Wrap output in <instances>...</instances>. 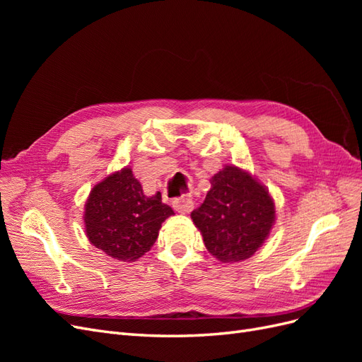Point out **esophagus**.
<instances>
[{
  "label": "esophagus",
  "instance_id": "esophagus-1",
  "mask_svg": "<svg viewBox=\"0 0 362 362\" xmlns=\"http://www.w3.org/2000/svg\"><path fill=\"white\" fill-rule=\"evenodd\" d=\"M193 205H194V204H193V201L189 198V196H182V198L173 201V208H175V210H177L178 213H182V214L190 213Z\"/></svg>",
  "mask_w": 362,
  "mask_h": 362
}]
</instances>
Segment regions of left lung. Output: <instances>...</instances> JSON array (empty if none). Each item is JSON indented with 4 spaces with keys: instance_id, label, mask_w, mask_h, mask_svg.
<instances>
[{
    "instance_id": "1",
    "label": "left lung",
    "mask_w": 362,
    "mask_h": 362,
    "mask_svg": "<svg viewBox=\"0 0 362 362\" xmlns=\"http://www.w3.org/2000/svg\"><path fill=\"white\" fill-rule=\"evenodd\" d=\"M192 218L211 255L237 262L250 258L269 237L275 204L250 173L225 166L211 178V189Z\"/></svg>"
}]
</instances>
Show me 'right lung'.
I'll use <instances>...</instances> for the list:
<instances>
[{
  "instance_id": "add662e5",
  "label": "right lung",
  "mask_w": 362,
  "mask_h": 362,
  "mask_svg": "<svg viewBox=\"0 0 362 362\" xmlns=\"http://www.w3.org/2000/svg\"><path fill=\"white\" fill-rule=\"evenodd\" d=\"M173 210L161 193L145 196L133 170L125 168L98 182L86 202L89 242L120 261H136L156 243L161 223Z\"/></svg>"
}]
</instances>
